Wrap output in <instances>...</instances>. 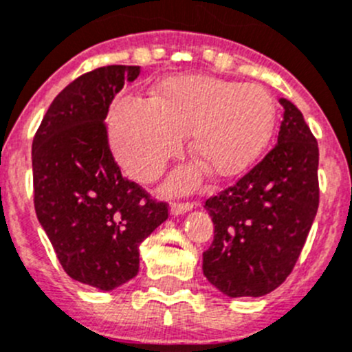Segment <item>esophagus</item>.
Instances as JSON below:
<instances>
[{"label": "esophagus", "instance_id": "34e87169", "mask_svg": "<svg viewBox=\"0 0 352 352\" xmlns=\"http://www.w3.org/2000/svg\"><path fill=\"white\" fill-rule=\"evenodd\" d=\"M195 206V202H174L173 206H170V214H173V216H182V214L192 210Z\"/></svg>", "mask_w": 352, "mask_h": 352}]
</instances>
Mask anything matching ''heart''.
<instances>
[{
  "instance_id": "1",
  "label": "heart",
  "mask_w": 352,
  "mask_h": 352,
  "mask_svg": "<svg viewBox=\"0 0 352 352\" xmlns=\"http://www.w3.org/2000/svg\"><path fill=\"white\" fill-rule=\"evenodd\" d=\"M274 102L257 85H240L209 76H182L160 82L152 100L120 98L109 113V140L124 173L138 183L159 176L185 145L221 178L249 169L270 143ZM202 167H182L170 176L174 192L199 183Z\"/></svg>"
}]
</instances>
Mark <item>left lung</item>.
Listing matches in <instances>:
<instances>
[{"label": "left lung", "mask_w": 352, "mask_h": 352, "mask_svg": "<svg viewBox=\"0 0 352 352\" xmlns=\"http://www.w3.org/2000/svg\"><path fill=\"white\" fill-rule=\"evenodd\" d=\"M273 150L219 195L206 200L214 223L206 278L228 297H261L282 285L306 243L318 204V143L292 102Z\"/></svg>", "instance_id": "obj_1"}]
</instances>
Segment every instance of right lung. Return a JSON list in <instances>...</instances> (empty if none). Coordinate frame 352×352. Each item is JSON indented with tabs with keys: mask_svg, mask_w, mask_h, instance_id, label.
Instances as JSON below:
<instances>
[{
	"mask_svg": "<svg viewBox=\"0 0 352 352\" xmlns=\"http://www.w3.org/2000/svg\"><path fill=\"white\" fill-rule=\"evenodd\" d=\"M138 65H107L79 76L50 105L32 140L34 209L60 264L98 290L135 278L140 243L167 219V204L122 178L105 117Z\"/></svg>",
	"mask_w": 352,
	"mask_h": 352,
	"instance_id": "1",
	"label": "right lung"
}]
</instances>
